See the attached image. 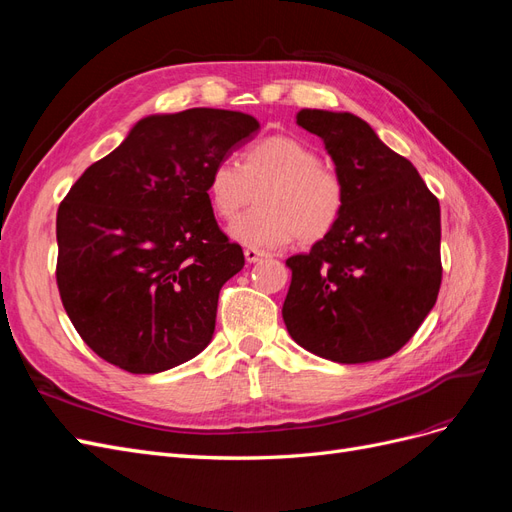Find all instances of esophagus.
<instances>
[{"label":"esophagus","instance_id":"34e87169","mask_svg":"<svg viewBox=\"0 0 512 512\" xmlns=\"http://www.w3.org/2000/svg\"><path fill=\"white\" fill-rule=\"evenodd\" d=\"M245 260L247 262H258L260 258H265L267 254L265 252H260V250H256V247H245Z\"/></svg>","mask_w":512,"mask_h":512}]
</instances>
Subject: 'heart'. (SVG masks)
Wrapping results in <instances>:
<instances>
[{"mask_svg": "<svg viewBox=\"0 0 512 512\" xmlns=\"http://www.w3.org/2000/svg\"><path fill=\"white\" fill-rule=\"evenodd\" d=\"M256 211L230 226L252 247H284L294 239L316 243L342 220L346 183L320 153L292 136H267L245 149L243 164L224 158L211 168L207 194L218 218L230 222L252 203Z\"/></svg>", "mask_w": 512, "mask_h": 512, "instance_id": "heart-1", "label": "heart"}]
</instances>
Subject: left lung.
<instances>
[{
	"mask_svg": "<svg viewBox=\"0 0 512 512\" xmlns=\"http://www.w3.org/2000/svg\"><path fill=\"white\" fill-rule=\"evenodd\" d=\"M297 123L324 141L346 183V207L327 237L286 260V329L335 363L386 359L436 305L440 203L361 117L303 108Z\"/></svg>",
	"mask_w": 512,
	"mask_h": 512,
	"instance_id": "left-lung-1",
	"label": "left lung"
}]
</instances>
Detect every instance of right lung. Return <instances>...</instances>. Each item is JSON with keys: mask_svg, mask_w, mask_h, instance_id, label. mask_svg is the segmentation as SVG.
<instances>
[{"mask_svg": "<svg viewBox=\"0 0 512 512\" xmlns=\"http://www.w3.org/2000/svg\"><path fill=\"white\" fill-rule=\"evenodd\" d=\"M258 128L222 108L145 117L61 200L59 297L106 363L158 374L211 342L220 290L245 258L215 222L207 179Z\"/></svg>", "mask_w": 512, "mask_h": 512, "instance_id": "1", "label": "right lung"}]
</instances>
